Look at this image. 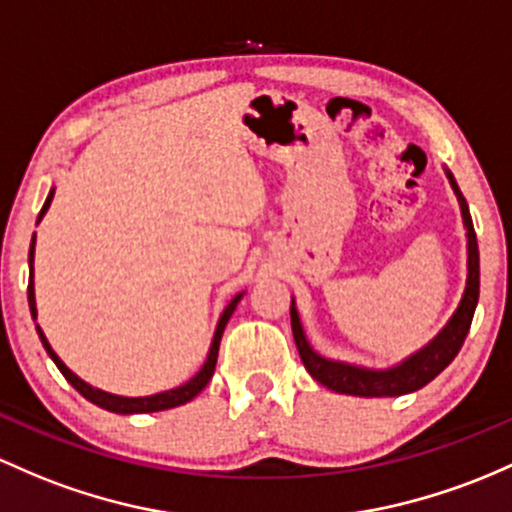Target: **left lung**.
I'll list each match as a JSON object with an SVG mask.
<instances>
[{"label": "left lung", "mask_w": 512, "mask_h": 512, "mask_svg": "<svg viewBox=\"0 0 512 512\" xmlns=\"http://www.w3.org/2000/svg\"><path fill=\"white\" fill-rule=\"evenodd\" d=\"M452 192L457 194L459 209H462V221L466 228V286L464 294L459 299V306L440 328V333L432 338L428 345L415 350L413 355L403 357L393 367L384 369H369L359 367V364L340 362V359H328L311 347L306 338V330L301 325V316L296 311V301L291 296V333L294 342L299 347V355L306 372L323 384L325 389L335 393H347V396H364V398H386V396H406L423 389L430 384L437 374L445 372L462 350L466 333L471 328V318H474L476 303H479V243H476L474 223H471L469 206L459 192L457 182H454L452 172L445 170Z\"/></svg>", "instance_id": "8db88e82"}]
</instances>
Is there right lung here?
Instances as JSON below:
<instances>
[{
	"instance_id": "right-lung-1",
	"label": "right lung",
	"mask_w": 512,
	"mask_h": 512,
	"mask_svg": "<svg viewBox=\"0 0 512 512\" xmlns=\"http://www.w3.org/2000/svg\"><path fill=\"white\" fill-rule=\"evenodd\" d=\"M53 194H55V189H50L46 204H43L41 213H38V223H41V218L46 216V211L50 209V201H53ZM33 255H36V233H33L31 250H28V308H31V318L36 320L38 308H36V289H33ZM243 294H245V291L235 294L233 299H230L228 306L223 308L221 318H218V323H216V333H213L209 355H206V362L201 364L199 372H196L189 381H184L182 386H174V389H167V391H160V393H150V396H116V393L101 391V389H97V386L87 384V381L80 379V376H77L70 367H67L63 359L55 355V350H53V347H50V342L46 338V333H43V330H41V325H36V333H38V338H41L43 347H46V352L50 355V359H53V362H55V367L60 369V374H63L65 379L70 381V384L75 386V389L80 391L84 398H87V401H92L94 406L104 408V411H111V413H119V415L157 413V411H167V408H177V406H182V403H189L194 396H199V393L206 389V384H209L211 376H213V369H216L218 345H221V335H223V330H226L230 316H233L235 306H238L240 299H243Z\"/></svg>"
}]
</instances>
